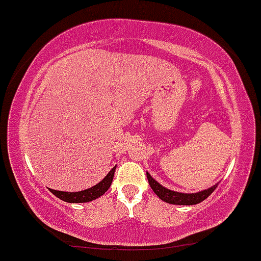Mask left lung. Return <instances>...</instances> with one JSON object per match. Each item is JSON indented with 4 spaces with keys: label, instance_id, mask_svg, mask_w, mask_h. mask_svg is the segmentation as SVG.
Here are the masks:
<instances>
[{
    "label": "left lung",
    "instance_id": "8db88e82",
    "mask_svg": "<svg viewBox=\"0 0 261 261\" xmlns=\"http://www.w3.org/2000/svg\"><path fill=\"white\" fill-rule=\"evenodd\" d=\"M147 174V179L148 183H150L151 188L154 193L159 196V198H161L165 202L171 203V204H181V205H192V204H197V203L203 202L205 198H207L210 194H212V192L217 188V186H213V187L208 188V190H204L202 192H198V193H179V192H173L171 190H167V188L162 187L159 182H156L152 177L150 176V173Z\"/></svg>",
    "mask_w": 261,
    "mask_h": 261
}]
</instances>
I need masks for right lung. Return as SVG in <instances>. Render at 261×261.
Masks as SVG:
<instances>
[{
	"label": "right lung",
	"instance_id": "right-lung-1",
	"mask_svg": "<svg viewBox=\"0 0 261 261\" xmlns=\"http://www.w3.org/2000/svg\"><path fill=\"white\" fill-rule=\"evenodd\" d=\"M114 173H115V167L107 174L104 179L101 182L95 185L94 187L88 188V190L82 191V192H62V191H56L50 190L51 193L54 196L58 197L59 199L64 200L68 203H84V202H90V200L96 199L98 197L102 196L109 190V187L111 186L113 182Z\"/></svg>",
	"mask_w": 261,
	"mask_h": 261
}]
</instances>
